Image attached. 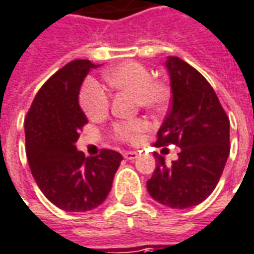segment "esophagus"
<instances>
[{"mask_svg":"<svg viewBox=\"0 0 254 254\" xmlns=\"http://www.w3.org/2000/svg\"><path fill=\"white\" fill-rule=\"evenodd\" d=\"M137 153L136 151H127V153H124V157L127 158V160H136L137 158Z\"/></svg>","mask_w":254,"mask_h":254,"instance_id":"34e87169","label":"esophagus"}]
</instances>
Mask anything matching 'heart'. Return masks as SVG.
Wrapping results in <instances>:
<instances>
[{
  "label": "heart",
  "mask_w": 254,
  "mask_h": 254,
  "mask_svg": "<svg viewBox=\"0 0 254 254\" xmlns=\"http://www.w3.org/2000/svg\"><path fill=\"white\" fill-rule=\"evenodd\" d=\"M105 79L118 91L133 94L139 105L149 111L163 110L170 97L168 86L161 80H151L149 69L139 62H124L107 72ZM80 104L90 120H97L108 113L110 96L103 84L94 79H89L82 86ZM146 129L147 125L144 121H127L115 124L113 133L117 140L133 143Z\"/></svg>",
  "instance_id": "obj_1"
}]
</instances>
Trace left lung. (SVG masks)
<instances>
[{"mask_svg":"<svg viewBox=\"0 0 254 254\" xmlns=\"http://www.w3.org/2000/svg\"><path fill=\"white\" fill-rule=\"evenodd\" d=\"M172 90L171 108L157 132V147L179 146L171 165L154 153L157 164L147 190L171 208L197 206L213 193L229 156V120L214 89L188 62L165 61ZM165 149V147H164Z\"/></svg>","mask_w":254,"mask_h":254,"instance_id":"left-lung-1","label":"left lung"}]
</instances>
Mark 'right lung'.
Wrapping results in <instances>:
<instances>
[{"instance_id":"obj_1","label":"right lung","mask_w":254,"mask_h":254,"mask_svg":"<svg viewBox=\"0 0 254 254\" xmlns=\"http://www.w3.org/2000/svg\"><path fill=\"white\" fill-rule=\"evenodd\" d=\"M98 65L76 60L41 86L26 115V154L32 175L53 204L69 213L90 211L108 196L122 161L118 151L103 149L84 157L75 143L87 118L79 105L84 77Z\"/></svg>"}]
</instances>
